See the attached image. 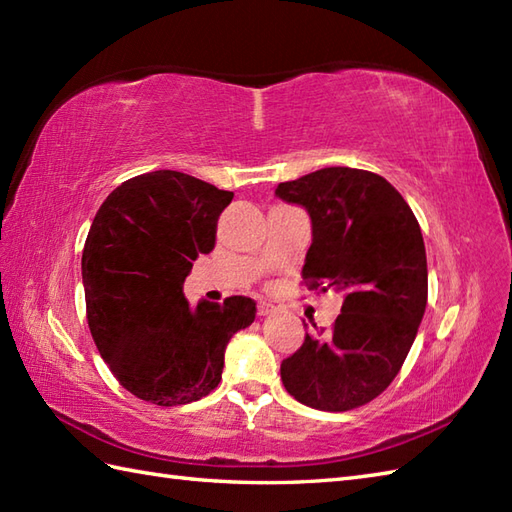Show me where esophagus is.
Listing matches in <instances>:
<instances>
[{
  "instance_id": "34e87169",
  "label": "esophagus",
  "mask_w": 512,
  "mask_h": 512,
  "mask_svg": "<svg viewBox=\"0 0 512 512\" xmlns=\"http://www.w3.org/2000/svg\"><path fill=\"white\" fill-rule=\"evenodd\" d=\"M275 312V306L273 303H268V301H259V306H257V314L259 317H268V314H273Z\"/></svg>"
}]
</instances>
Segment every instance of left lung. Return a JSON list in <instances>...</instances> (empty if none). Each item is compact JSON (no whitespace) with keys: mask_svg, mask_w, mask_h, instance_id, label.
<instances>
[{"mask_svg":"<svg viewBox=\"0 0 512 512\" xmlns=\"http://www.w3.org/2000/svg\"><path fill=\"white\" fill-rule=\"evenodd\" d=\"M275 195L312 220L306 286L345 292L332 328L306 332L284 358V387L321 411L367 405L400 372L427 308L420 224L383 176L363 169L325 167L277 184Z\"/></svg>","mask_w":512,"mask_h":512,"instance_id":"left-lung-1","label":"left lung"}]
</instances>
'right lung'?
Masks as SVG:
<instances>
[{
  "label": "right lung",
  "instance_id": "1",
  "mask_svg": "<svg viewBox=\"0 0 512 512\" xmlns=\"http://www.w3.org/2000/svg\"><path fill=\"white\" fill-rule=\"evenodd\" d=\"M231 200L187 173L149 171L107 195L90 226L81 275L92 339L118 383L151 405L211 394L231 336L255 321L250 297L191 308L182 292Z\"/></svg>",
  "mask_w": 512,
  "mask_h": 512
}]
</instances>
